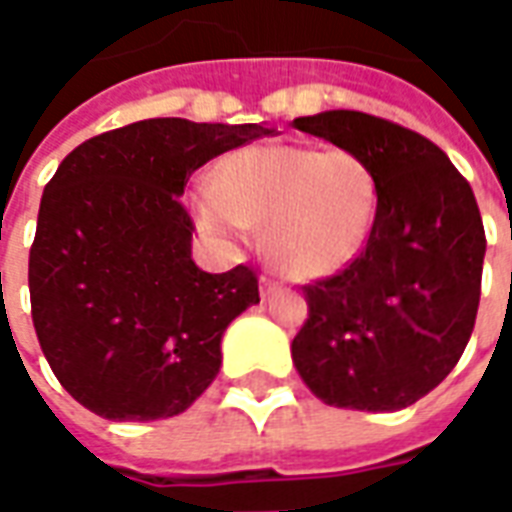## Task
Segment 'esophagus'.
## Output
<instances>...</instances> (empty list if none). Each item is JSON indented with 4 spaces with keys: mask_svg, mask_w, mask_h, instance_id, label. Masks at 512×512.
I'll return each instance as SVG.
<instances>
[{
    "mask_svg": "<svg viewBox=\"0 0 512 512\" xmlns=\"http://www.w3.org/2000/svg\"><path fill=\"white\" fill-rule=\"evenodd\" d=\"M279 290H282V285H279L277 279H271V277L260 279V296H263V299H271V296L279 293Z\"/></svg>",
    "mask_w": 512,
    "mask_h": 512,
    "instance_id": "obj_1",
    "label": "esophagus"
}]
</instances>
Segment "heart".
<instances>
[{
	"instance_id": "heart-1",
	"label": "heart",
	"mask_w": 512,
	"mask_h": 512,
	"mask_svg": "<svg viewBox=\"0 0 512 512\" xmlns=\"http://www.w3.org/2000/svg\"><path fill=\"white\" fill-rule=\"evenodd\" d=\"M378 180L365 158L304 145H249L224 156L194 200L202 230L235 241L266 227L268 252L304 279L332 277L373 230Z\"/></svg>"
}]
</instances>
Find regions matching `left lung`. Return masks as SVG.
<instances>
[{"mask_svg": "<svg viewBox=\"0 0 512 512\" xmlns=\"http://www.w3.org/2000/svg\"><path fill=\"white\" fill-rule=\"evenodd\" d=\"M293 128L365 158L378 180L362 255L304 288L293 365L326 406L400 411L450 376L472 337L485 257L474 191L441 147L381 117L332 109Z\"/></svg>", "mask_w": 512, "mask_h": 512, "instance_id": "8db88e82", "label": "left lung"}]
</instances>
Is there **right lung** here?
<instances>
[{
    "mask_svg": "<svg viewBox=\"0 0 512 512\" xmlns=\"http://www.w3.org/2000/svg\"><path fill=\"white\" fill-rule=\"evenodd\" d=\"M274 131L156 117L62 158L40 200L29 299L54 376L93 414L167 419L211 386L227 326L260 293L252 268L191 260L180 197L194 169Z\"/></svg>",
    "mask_w": 512,
    "mask_h": 512,
    "instance_id": "right-lung-1",
    "label": "right lung"
}]
</instances>
